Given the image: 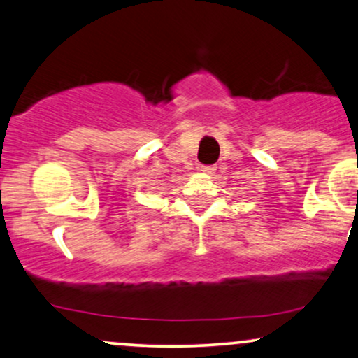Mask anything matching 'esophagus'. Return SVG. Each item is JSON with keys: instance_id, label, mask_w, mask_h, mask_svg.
I'll return each mask as SVG.
<instances>
[{"instance_id": "1", "label": "esophagus", "mask_w": 358, "mask_h": 358, "mask_svg": "<svg viewBox=\"0 0 358 358\" xmlns=\"http://www.w3.org/2000/svg\"><path fill=\"white\" fill-rule=\"evenodd\" d=\"M201 171H203V173H206V175H213L216 171V166L215 165H203Z\"/></svg>"}]
</instances>
